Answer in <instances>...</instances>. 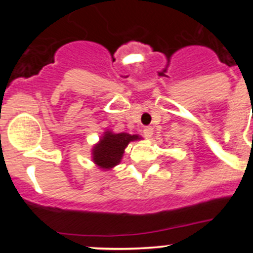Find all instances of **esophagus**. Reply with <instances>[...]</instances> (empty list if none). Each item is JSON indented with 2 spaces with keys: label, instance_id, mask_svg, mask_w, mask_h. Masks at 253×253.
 I'll return each mask as SVG.
<instances>
[{
  "label": "esophagus",
  "instance_id": "34e87169",
  "mask_svg": "<svg viewBox=\"0 0 253 253\" xmlns=\"http://www.w3.org/2000/svg\"><path fill=\"white\" fill-rule=\"evenodd\" d=\"M153 128L150 126H147V127H144V128H143V136L144 137H147V138H150V137L153 136Z\"/></svg>",
  "mask_w": 253,
  "mask_h": 253
}]
</instances>
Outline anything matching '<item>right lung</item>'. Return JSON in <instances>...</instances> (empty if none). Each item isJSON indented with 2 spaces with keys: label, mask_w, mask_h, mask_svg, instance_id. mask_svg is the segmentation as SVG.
<instances>
[{
  "label": "right lung",
  "mask_w": 253,
  "mask_h": 253,
  "mask_svg": "<svg viewBox=\"0 0 253 253\" xmlns=\"http://www.w3.org/2000/svg\"><path fill=\"white\" fill-rule=\"evenodd\" d=\"M137 134L128 133H111L105 132L100 143L93 149V160L95 164L104 169H110L121 162L125 148L131 141H137Z\"/></svg>",
  "instance_id": "add662e5"
}]
</instances>
